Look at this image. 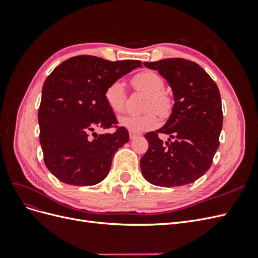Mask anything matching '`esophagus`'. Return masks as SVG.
Segmentation results:
<instances>
[{"label":"esophagus","instance_id":"1","mask_svg":"<svg viewBox=\"0 0 258 258\" xmlns=\"http://www.w3.org/2000/svg\"><path fill=\"white\" fill-rule=\"evenodd\" d=\"M138 137H139V135L137 134V132L129 131V138H130L131 140H134V139H136V138H138Z\"/></svg>","mask_w":258,"mask_h":258}]
</instances>
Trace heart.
<instances>
[{
  "instance_id": "b5f03b06",
  "label": "heart",
  "mask_w": 258,
  "mask_h": 258,
  "mask_svg": "<svg viewBox=\"0 0 258 258\" xmlns=\"http://www.w3.org/2000/svg\"><path fill=\"white\" fill-rule=\"evenodd\" d=\"M131 84L138 91L147 95L144 110L148 111L142 115H126L119 118V124L129 131L144 132L155 128L158 124V117L169 115L172 108V100L167 92L163 91L165 81L154 71L145 70L139 72L131 79ZM126 91L119 81H115L107 86L104 92V99L107 106L115 114L123 111L126 104Z\"/></svg>"
}]
</instances>
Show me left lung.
I'll return each instance as SVG.
<instances>
[{
	"instance_id": "left-lung-1",
	"label": "left lung",
	"mask_w": 258,
	"mask_h": 258,
	"mask_svg": "<svg viewBox=\"0 0 258 258\" xmlns=\"http://www.w3.org/2000/svg\"><path fill=\"white\" fill-rule=\"evenodd\" d=\"M169 83L174 105L162 128L147 132L148 150L140 160L142 174L156 186L176 187L204 175L220 146L223 111L215 82L196 62L167 58L144 62ZM159 133L170 138L163 144Z\"/></svg>"
}]
</instances>
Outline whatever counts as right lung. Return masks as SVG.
Here are the masks:
<instances>
[{"label": "right lung", "instance_id": "1", "mask_svg": "<svg viewBox=\"0 0 258 258\" xmlns=\"http://www.w3.org/2000/svg\"><path fill=\"white\" fill-rule=\"evenodd\" d=\"M141 64L83 54L63 61L46 79L37 115L40 142L45 165L59 181L90 186L106 177L114 154L129 142V134L116 126L104 92ZM112 126L116 129L113 134L94 132Z\"/></svg>", "mask_w": 258, "mask_h": 258}]
</instances>
